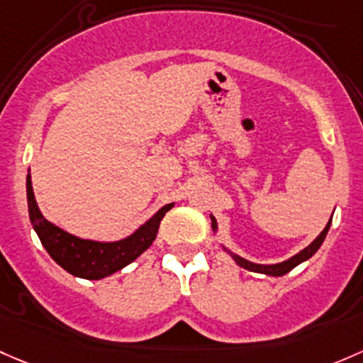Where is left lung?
I'll return each mask as SVG.
<instances>
[{
	"label": "left lung",
	"instance_id": "obj_1",
	"mask_svg": "<svg viewBox=\"0 0 363 363\" xmlns=\"http://www.w3.org/2000/svg\"><path fill=\"white\" fill-rule=\"evenodd\" d=\"M211 217H212V216H211ZM330 223H333V219L329 220V224H327V226H325V230H323L322 233H320V235L316 236L315 240H313V242L310 243V245L306 247V249L301 250L299 254H296V255H294V257L289 259V261L280 262V264H272V266L254 264V262L245 261V259L238 257V255H235V254H231V255H233V259H235V261H236V264L242 266V268H245V269H249V272L272 274V277H284L285 273H289V272H291V269L296 268L297 264H301V262H303V261H306V259H310L311 255L315 254V252L320 249V245H322L323 240H325L327 231H329ZM212 228H213V230H217V224H216V219H213V217H212Z\"/></svg>",
	"mask_w": 363,
	"mask_h": 363
}]
</instances>
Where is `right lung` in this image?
Here are the masks:
<instances>
[{
    "mask_svg": "<svg viewBox=\"0 0 363 363\" xmlns=\"http://www.w3.org/2000/svg\"><path fill=\"white\" fill-rule=\"evenodd\" d=\"M28 205L30 224L36 230L41 243H43L48 254L52 255L53 261L62 266L66 272L74 274V277L86 278V280H101V278L120 272L121 268L135 261L144 250L150 249L151 243L155 242L163 216L174 207V203H169L160 208L146 224H143L128 238L113 243H101L72 236L69 233L57 228L55 224L48 223L41 216L36 200H34L29 174Z\"/></svg>",
    "mask_w": 363,
    "mask_h": 363,
    "instance_id": "1",
    "label": "right lung"
}]
</instances>
